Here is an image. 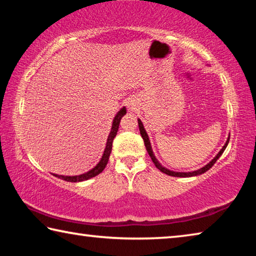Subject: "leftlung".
Listing matches in <instances>:
<instances>
[{
  "label": "left lung",
  "instance_id": "left-lung-1",
  "mask_svg": "<svg viewBox=\"0 0 256 256\" xmlns=\"http://www.w3.org/2000/svg\"><path fill=\"white\" fill-rule=\"evenodd\" d=\"M138 130H140L141 136H142V138H144V142L146 149V151H148V154H149V156L151 157V160H152V162H154V166L157 167L160 172H164V174H167V175H170V176H175V177H190V176H196V175L203 174V172H206V170H209L210 168H211L212 166H214V164H216V160L219 159L220 156L222 154V152L224 151V149H226V146H227L228 142H229V138H228L226 144H224V146H222V149L219 151V154H216V157H214V159H212L209 164H206V166H204L203 168H201V170H196V172H172V170H166V168L162 167V164H160L158 162V160L156 159L154 154V152H152V149H151V144H150V141H149L148 134H146V130H144V124H142V122H141L140 120H138Z\"/></svg>",
  "mask_w": 256,
  "mask_h": 256
}]
</instances>
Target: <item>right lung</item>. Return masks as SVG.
<instances>
[{
  "label": "right lung",
  "instance_id": "right-lung-1",
  "mask_svg": "<svg viewBox=\"0 0 256 256\" xmlns=\"http://www.w3.org/2000/svg\"><path fill=\"white\" fill-rule=\"evenodd\" d=\"M126 114V108L123 107L122 110H120L118 115L115 116L114 118V122H112V131L110 133V136H108L107 138V144H106V148L105 151H104V154L100 159V162H98V164L94 168H92V170H89L88 172H86V174H82L79 176H62V175H54L56 177H58V178L63 180H66V182H73V183H76V182H82V180H86L89 178H92V177L97 176L98 174H100V172L105 170L106 164L108 162V159H110V156L112 152V141H114V138L116 136V133L118 131V126H120V120H122L123 116Z\"/></svg>",
  "mask_w": 256,
  "mask_h": 256
}]
</instances>
